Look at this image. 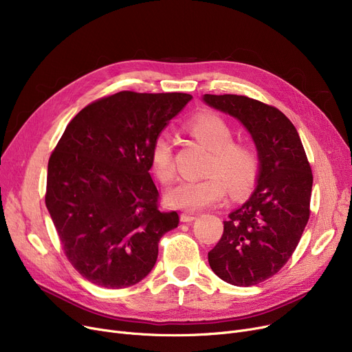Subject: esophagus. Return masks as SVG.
<instances>
[{
    "label": "esophagus",
    "mask_w": 352,
    "mask_h": 352,
    "mask_svg": "<svg viewBox=\"0 0 352 352\" xmlns=\"http://www.w3.org/2000/svg\"><path fill=\"white\" fill-rule=\"evenodd\" d=\"M195 219H197L195 214H191V212H182L181 214L182 223H192V221H195Z\"/></svg>",
    "instance_id": "obj_1"
}]
</instances>
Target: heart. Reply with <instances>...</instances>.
Here are the masks:
<instances>
[{
    "instance_id": "1",
    "label": "heart",
    "mask_w": 352,
    "mask_h": 352,
    "mask_svg": "<svg viewBox=\"0 0 352 352\" xmlns=\"http://www.w3.org/2000/svg\"><path fill=\"white\" fill-rule=\"evenodd\" d=\"M186 131L211 150L207 173L201 179H184L166 194L168 204L186 211L211 207L226 197L227 186L232 195L247 194L260 174V157L250 144L234 140L231 124L218 114L204 113L190 118ZM151 168L162 182L175 177L174 150L166 134H160L150 151Z\"/></svg>"
}]
</instances>
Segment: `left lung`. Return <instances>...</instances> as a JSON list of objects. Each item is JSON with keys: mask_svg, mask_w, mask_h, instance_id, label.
<instances>
[{"mask_svg": "<svg viewBox=\"0 0 352 352\" xmlns=\"http://www.w3.org/2000/svg\"><path fill=\"white\" fill-rule=\"evenodd\" d=\"M202 100L241 121L260 157L256 188L228 214L208 263L228 284L256 285L278 272L300 243L309 218L311 166L297 129L278 108L234 94Z\"/></svg>", "mask_w": 352, "mask_h": 352, "instance_id": "left-lung-1", "label": "left lung"}]
</instances>
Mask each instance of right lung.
I'll use <instances>...</instances> for the list:
<instances>
[{
	"label": "right lung",
	"instance_id": "right-lung-1",
	"mask_svg": "<svg viewBox=\"0 0 352 352\" xmlns=\"http://www.w3.org/2000/svg\"><path fill=\"white\" fill-rule=\"evenodd\" d=\"M192 97L121 91L74 117L48 161L45 206L71 265L104 288L150 274L161 236L178 227L158 206L150 151Z\"/></svg>",
	"mask_w": 352,
	"mask_h": 352
}]
</instances>
